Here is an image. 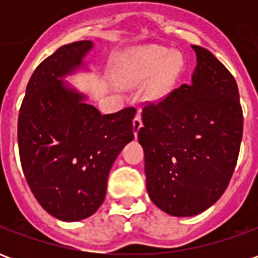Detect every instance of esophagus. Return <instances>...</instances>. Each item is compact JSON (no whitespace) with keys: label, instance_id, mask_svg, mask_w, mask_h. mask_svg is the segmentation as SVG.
Returning a JSON list of instances; mask_svg holds the SVG:
<instances>
[{"label":"esophagus","instance_id":"obj_1","mask_svg":"<svg viewBox=\"0 0 258 258\" xmlns=\"http://www.w3.org/2000/svg\"><path fill=\"white\" fill-rule=\"evenodd\" d=\"M141 127H142V120H141V114L138 113L134 117V120H133V130H134L135 137L138 135V131H140Z\"/></svg>","mask_w":258,"mask_h":258}]
</instances>
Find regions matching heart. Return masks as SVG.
I'll list each match as a JSON object with an SVG mask.
<instances>
[{
    "instance_id": "obj_1",
    "label": "heart",
    "mask_w": 258,
    "mask_h": 258,
    "mask_svg": "<svg viewBox=\"0 0 258 258\" xmlns=\"http://www.w3.org/2000/svg\"><path fill=\"white\" fill-rule=\"evenodd\" d=\"M182 68L178 53L166 48L148 45L130 51L121 56L117 66V80L121 87L133 88L144 84L151 101H160L173 88Z\"/></svg>"
}]
</instances>
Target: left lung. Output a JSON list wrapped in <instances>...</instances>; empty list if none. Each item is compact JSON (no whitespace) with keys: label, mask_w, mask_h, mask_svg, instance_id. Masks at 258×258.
Listing matches in <instances>:
<instances>
[{"label":"left lung","mask_w":258,"mask_h":258,"mask_svg":"<svg viewBox=\"0 0 258 258\" xmlns=\"http://www.w3.org/2000/svg\"><path fill=\"white\" fill-rule=\"evenodd\" d=\"M192 48L198 62L192 81L146 105L138 131L149 198L175 217L196 216L221 198L243 134L233 76L210 51Z\"/></svg>","instance_id":"obj_1"}]
</instances>
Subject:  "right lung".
<instances>
[{
  "label": "right lung",
  "instance_id": "right-lung-1",
  "mask_svg": "<svg viewBox=\"0 0 258 258\" xmlns=\"http://www.w3.org/2000/svg\"><path fill=\"white\" fill-rule=\"evenodd\" d=\"M94 47L63 45L37 66L18 120L22 168L44 210L62 221L92 216L106 196L109 171L134 140V107L101 114L88 96L64 81Z\"/></svg>",
  "mask_w": 258,
  "mask_h": 258
}]
</instances>
